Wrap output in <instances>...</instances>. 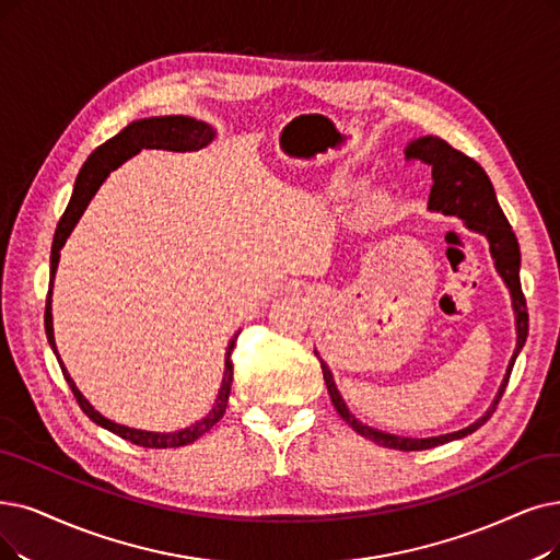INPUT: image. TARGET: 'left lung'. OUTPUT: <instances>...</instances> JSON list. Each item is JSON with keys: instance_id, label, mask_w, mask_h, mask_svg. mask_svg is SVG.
<instances>
[{"instance_id": "obj_1", "label": "left lung", "mask_w": 560, "mask_h": 560, "mask_svg": "<svg viewBox=\"0 0 560 560\" xmlns=\"http://www.w3.org/2000/svg\"><path fill=\"white\" fill-rule=\"evenodd\" d=\"M405 153H407V159L428 163L432 167V182L434 184H432V190H430L428 209L436 211V213H443V215H457L459 220H464L466 230L478 232L487 238L497 273L501 276L503 284L508 287V292H510L517 345H514V351H512V358L508 363L503 382L499 386V393L494 395V399H491L489 409L464 430H457V432H451V434H439V436H424V439L399 436V434H390V432H384V430L370 428L368 422L358 420L349 411L347 401L340 395L338 386H335L330 368L322 361V358H319V363H322L328 395L332 399V407H335V411L342 416V420L349 422V428H353L361 436H365V439H370L378 445H384V448L428 451V448H434V445L457 441V439L474 434L478 428H482V424L489 420V416L494 413L499 399L503 397V390L508 386L512 365H514V361H517L520 351L524 349L526 335H528V312H526V299L522 294V282H520V264H522L520 243H517V236H514V232L510 228L508 218L503 215V211L499 207L494 186H491L487 172L474 159H468V155L453 149L448 142L436 138V136H422V138L411 140L407 144Z\"/></svg>"}]
</instances>
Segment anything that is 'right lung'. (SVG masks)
<instances>
[{"label":"right lung","mask_w":560,"mask_h":560,"mask_svg":"<svg viewBox=\"0 0 560 560\" xmlns=\"http://www.w3.org/2000/svg\"><path fill=\"white\" fill-rule=\"evenodd\" d=\"M215 140V128L207 121H199L195 117H184V115H165V117H149V119H136L130 121L121 132H117L115 138H109L105 144H101L92 155H89L86 163L82 165L75 186H73V195L71 202L66 207L57 232H55V241H52V253H50V292H48V301H46V335L48 342L57 355V361L61 365L63 378L69 382L80 409L92 418L101 428H105L107 432L117 434L130 443L142 445V448H178V445H188L192 441H197L202 434H207L213 424L225 416L228 409V399H230V390H232V349L236 342V335L228 345V353H225V372H222V384L218 390V397L213 401L211 411L202 418L192 422L190 428L176 430V432H147V430H136L128 428V424H119L115 420L105 418L101 411H96L89 399L78 390L73 376L69 374V370L63 368L57 345H55V328H52V282L57 276V266H59V253L63 248L66 238L71 236V232L75 230L78 220L82 218L84 209L92 202V197L98 192V188L105 184V178L109 176V172H115L119 165H124L132 155L140 153L142 149H167V151H199L209 147Z\"/></svg>","instance_id":"1"}]
</instances>
